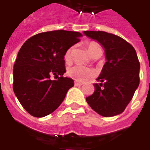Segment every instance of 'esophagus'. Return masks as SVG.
Segmentation results:
<instances>
[{"label":"esophagus","mask_w":150,"mask_h":150,"mask_svg":"<svg viewBox=\"0 0 150 150\" xmlns=\"http://www.w3.org/2000/svg\"><path fill=\"white\" fill-rule=\"evenodd\" d=\"M83 84L82 82H77V81H75V86H81Z\"/></svg>","instance_id":"34e87169"}]
</instances>
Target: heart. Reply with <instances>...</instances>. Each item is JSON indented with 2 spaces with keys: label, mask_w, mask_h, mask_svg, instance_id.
<instances>
[{
  "label": "heart",
  "mask_w": 150,
  "mask_h": 150,
  "mask_svg": "<svg viewBox=\"0 0 150 150\" xmlns=\"http://www.w3.org/2000/svg\"><path fill=\"white\" fill-rule=\"evenodd\" d=\"M87 49H88V53L93 57L98 51L101 50V47L96 42H90L87 46ZM72 52H73V47H70L66 52L65 56H64V60H65L66 63H70L71 62ZM67 75H69L71 78L75 79V80L83 81L85 79L93 77L94 75V71H93L92 69L88 68V67L77 65V66L70 67L67 70Z\"/></svg>",
  "instance_id": "obj_1"
}]
</instances>
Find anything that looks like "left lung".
<instances>
[{
  "instance_id": "8db88e82",
  "label": "left lung",
  "mask_w": 150,
  "mask_h": 150,
  "mask_svg": "<svg viewBox=\"0 0 150 150\" xmlns=\"http://www.w3.org/2000/svg\"><path fill=\"white\" fill-rule=\"evenodd\" d=\"M103 46L107 62L93 83L94 92L86 98L93 111L108 117L122 113L139 83V62L133 46L121 37L103 31H84Z\"/></svg>"
}]
</instances>
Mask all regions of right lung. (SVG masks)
<instances>
[{
	"mask_svg": "<svg viewBox=\"0 0 150 150\" xmlns=\"http://www.w3.org/2000/svg\"><path fill=\"white\" fill-rule=\"evenodd\" d=\"M82 33L54 30L29 38L18 52L13 70V89L24 109L35 117H43L61 105L74 80L64 77V56L80 41ZM58 77L52 81L50 76Z\"/></svg>",
	"mask_w": 150,
	"mask_h": 150,
	"instance_id": "right-lung-1",
	"label": "right lung"
}]
</instances>
